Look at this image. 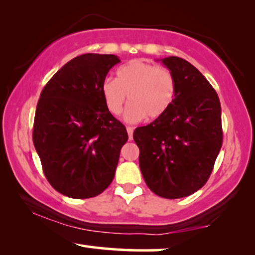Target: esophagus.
I'll return each instance as SVG.
<instances>
[{
	"label": "esophagus",
	"instance_id": "34e87169",
	"mask_svg": "<svg viewBox=\"0 0 255 255\" xmlns=\"http://www.w3.org/2000/svg\"><path fill=\"white\" fill-rule=\"evenodd\" d=\"M127 133H128V138H129V140H131V138H133L134 128L133 127H127Z\"/></svg>",
	"mask_w": 255,
	"mask_h": 255
}]
</instances>
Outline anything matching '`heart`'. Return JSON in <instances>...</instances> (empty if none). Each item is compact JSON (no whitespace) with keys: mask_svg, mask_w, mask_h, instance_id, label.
<instances>
[{"mask_svg":"<svg viewBox=\"0 0 255 255\" xmlns=\"http://www.w3.org/2000/svg\"><path fill=\"white\" fill-rule=\"evenodd\" d=\"M176 92L174 73L143 59L130 60L119 67L117 79L106 78L101 84L104 103L113 115L121 113L128 97L130 104L126 108L124 119L130 124L145 117H162L174 103Z\"/></svg>","mask_w":255,"mask_h":255,"instance_id":"b5f03b06","label":"heart"}]
</instances>
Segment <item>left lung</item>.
Listing matches in <instances>:
<instances>
[{
    "instance_id": "1",
    "label": "left lung",
    "mask_w": 255,
    "mask_h": 255,
    "mask_svg": "<svg viewBox=\"0 0 255 255\" xmlns=\"http://www.w3.org/2000/svg\"><path fill=\"white\" fill-rule=\"evenodd\" d=\"M161 62L174 73L170 108L134 130L140 169L152 192L168 199L192 195L208 182L223 143L218 94L192 64L179 57Z\"/></svg>"
}]
</instances>
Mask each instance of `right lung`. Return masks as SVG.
Instances as JSON below:
<instances>
[{"mask_svg":"<svg viewBox=\"0 0 255 255\" xmlns=\"http://www.w3.org/2000/svg\"><path fill=\"white\" fill-rule=\"evenodd\" d=\"M121 60L85 53L47 81L37 104L32 140L52 188L71 198L100 195L113 181L126 127L107 110L101 84Z\"/></svg>","mask_w":255,"mask_h":255,"instance_id":"obj_1","label":"right lung"}]
</instances>
